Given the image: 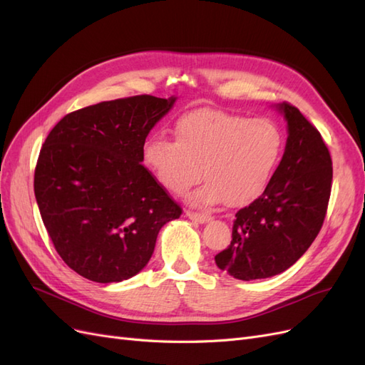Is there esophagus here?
<instances>
[{
    "label": "esophagus",
    "mask_w": 365,
    "mask_h": 365,
    "mask_svg": "<svg viewBox=\"0 0 365 365\" xmlns=\"http://www.w3.org/2000/svg\"><path fill=\"white\" fill-rule=\"evenodd\" d=\"M186 216H188L191 220L199 222V223H205L211 220L210 214H203V212H194V211H186Z\"/></svg>",
    "instance_id": "34e87169"
}]
</instances>
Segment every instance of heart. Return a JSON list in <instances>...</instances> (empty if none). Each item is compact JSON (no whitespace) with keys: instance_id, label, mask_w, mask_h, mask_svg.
Returning a JSON list of instances; mask_svg holds the SVG:
<instances>
[{"instance_id":"obj_1","label":"heart","mask_w":365,"mask_h":365,"mask_svg":"<svg viewBox=\"0 0 365 365\" xmlns=\"http://www.w3.org/2000/svg\"><path fill=\"white\" fill-rule=\"evenodd\" d=\"M175 142L162 135L143 145V162L166 191L182 194L202 175L197 205L242 207L257 199L284 151V133L269 118L202 109L179 118Z\"/></svg>"}]
</instances>
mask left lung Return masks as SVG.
Returning a JSON list of instances; mask_svg holds the SVG:
<instances>
[{
    "label": "left lung",
    "instance_id": "8db88e82",
    "mask_svg": "<svg viewBox=\"0 0 365 365\" xmlns=\"http://www.w3.org/2000/svg\"><path fill=\"white\" fill-rule=\"evenodd\" d=\"M288 125L285 153L264 194L236 212L230 245L216 255L240 280L285 272L319 235L329 207L333 166L321 133L296 106H277Z\"/></svg>",
    "mask_w": 365,
    "mask_h": 365
}]
</instances>
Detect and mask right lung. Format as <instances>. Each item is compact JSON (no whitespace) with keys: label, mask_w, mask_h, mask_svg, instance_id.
<instances>
[{"label":"right lung","mask_w":365,"mask_h":365,"mask_svg":"<svg viewBox=\"0 0 365 365\" xmlns=\"http://www.w3.org/2000/svg\"><path fill=\"white\" fill-rule=\"evenodd\" d=\"M175 98L134 96L64 115L44 140L34 191L52 244L93 282H121L151 259L177 203L142 165L149 130Z\"/></svg>","instance_id":"right-lung-1"}]
</instances>
